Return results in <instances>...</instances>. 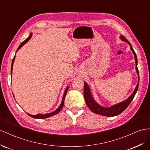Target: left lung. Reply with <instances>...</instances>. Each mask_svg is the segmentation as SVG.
I'll return each mask as SVG.
<instances>
[{"label": "left lung", "instance_id": "1", "mask_svg": "<svg viewBox=\"0 0 150 150\" xmlns=\"http://www.w3.org/2000/svg\"><path fill=\"white\" fill-rule=\"evenodd\" d=\"M120 38L122 41L125 42L129 44L130 50H131L132 52L134 54V59H135V62H136V70L138 75V82L135 88V89H134L133 92V93L130 95L127 99H125V101L117 103V104H115L110 107H103L100 105H99L98 103L94 100V99L91 92L90 87H89L88 84L86 82H84L83 97H84V99H85L87 105L93 113L103 115V116L115 117L124 112V111L127 108L128 106L130 105V103L132 101V99H134V96H135V95L137 91L138 87H139V71H138V69H137V59L136 54L135 51H134V49L132 47V45L130 44V42L127 40L124 36L120 35Z\"/></svg>", "mask_w": 150, "mask_h": 150}]
</instances>
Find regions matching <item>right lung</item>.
Returning <instances> with one entry per match:
<instances>
[{"label": "right lung", "instance_id": "right-lung-1", "mask_svg": "<svg viewBox=\"0 0 150 150\" xmlns=\"http://www.w3.org/2000/svg\"><path fill=\"white\" fill-rule=\"evenodd\" d=\"M32 33H30L29 37L26 38V39L25 40H24L23 42H22V43L20 45V46H19L18 49H17V51H18L19 49H20L21 47H23L26 42H28V41H29V40L30 39V38H32ZM15 57H16V55H15L13 57V61H12V64H11V78H12V73H13V63H14V59H15ZM68 88H69V86H68L66 89H65L64 91V94H63V99H62V101H61V105H59V106L57 108L55 111H54V112H51V113H46V114H41V113H39V114H37V115H30L29 113H27V114L29 115L30 117H31L32 118H38V119H43V118H49V117H51L52 116H53V115H56L57 113H59L60 111L61 110V109H62L63 106L64 105V98H65V96H66V94H67V91L68 90ZM13 96L14 98V96L13 95Z\"/></svg>", "mask_w": 150, "mask_h": 150}]
</instances>
